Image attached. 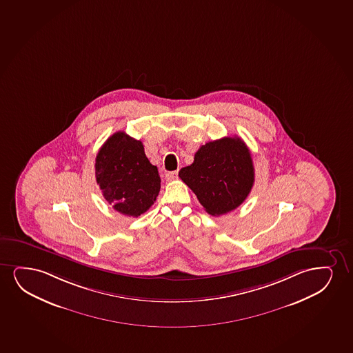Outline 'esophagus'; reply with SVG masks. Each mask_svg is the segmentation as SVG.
Segmentation results:
<instances>
[{
    "label": "esophagus",
    "instance_id": "34e87169",
    "mask_svg": "<svg viewBox=\"0 0 353 353\" xmlns=\"http://www.w3.org/2000/svg\"><path fill=\"white\" fill-rule=\"evenodd\" d=\"M179 179V172L177 171H174V172H168V174H165V179L166 181H174V179Z\"/></svg>",
    "mask_w": 353,
    "mask_h": 353
}]
</instances>
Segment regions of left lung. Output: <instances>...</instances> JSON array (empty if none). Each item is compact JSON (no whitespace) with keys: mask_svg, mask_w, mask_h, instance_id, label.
I'll return each instance as SVG.
<instances>
[{"mask_svg":"<svg viewBox=\"0 0 353 353\" xmlns=\"http://www.w3.org/2000/svg\"><path fill=\"white\" fill-rule=\"evenodd\" d=\"M208 214L234 211L254 185L252 154L242 139L228 137L202 145L179 174Z\"/></svg>","mask_w":353,"mask_h":353,"instance_id":"left-lung-1","label":"left lung"}]
</instances>
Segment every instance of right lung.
<instances>
[{"label":"right lung","mask_w":353,"mask_h":353,"mask_svg":"<svg viewBox=\"0 0 353 353\" xmlns=\"http://www.w3.org/2000/svg\"><path fill=\"white\" fill-rule=\"evenodd\" d=\"M96 179L114 211L139 216L156 201L161 190L158 169L147 159L141 141L117 132L101 147Z\"/></svg>","instance_id":"right-lung-1"}]
</instances>
